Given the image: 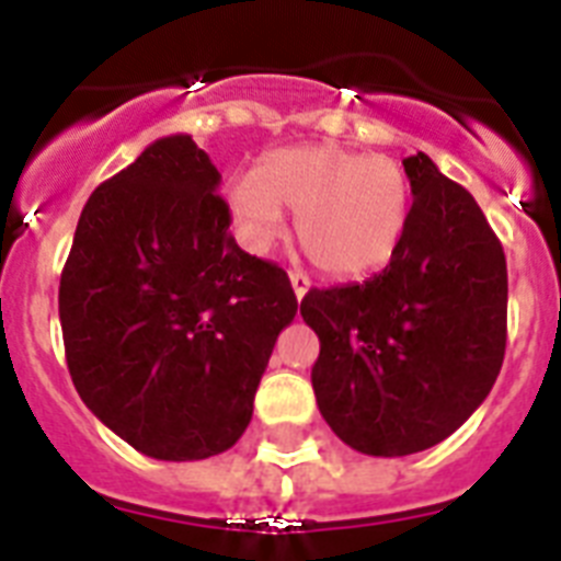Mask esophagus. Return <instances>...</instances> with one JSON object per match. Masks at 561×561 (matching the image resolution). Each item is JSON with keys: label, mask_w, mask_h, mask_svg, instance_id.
Instances as JSON below:
<instances>
[{"label": "esophagus", "mask_w": 561, "mask_h": 561, "mask_svg": "<svg viewBox=\"0 0 561 561\" xmlns=\"http://www.w3.org/2000/svg\"><path fill=\"white\" fill-rule=\"evenodd\" d=\"M289 280H293L295 298L301 301L304 295H307V289H310V277L304 275V272H298V268H293V272H289Z\"/></svg>", "instance_id": "34e87169"}]
</instances>
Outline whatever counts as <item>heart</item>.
Listing matches in <instances>:
<instances>
[{"mask_svg":"<svg viewBox=\"0 0 561 561\" xmlns=\"http://www.w3.org/2000/svg\"><path fill=\"white\" fill-rule=\"evenodd\" d=\"M225 202L242 242L266 251L295 210L307 257L333 277L383 266L410 216V181L398 160L336 142H304L268 151L257 172L228 178Z\"/></svg>","mask_w":561,"mask_h":561,"instance_id":"1","label":"heart"}]
</instances>
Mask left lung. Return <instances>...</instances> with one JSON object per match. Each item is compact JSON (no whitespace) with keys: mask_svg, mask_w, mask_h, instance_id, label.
<instances>
[{"mask_svg":"<svg viewBox=\"0 0 561 561\" xmlns=\"http://www.w3.org/2000/svg\"><path fill=\"white\" fill-rule=\"evenodd\" d=\"M392 260L363 284L310 289L312 392L336 436L368 457L438 445L485 401L506 354V257L466 186L419 151Z\"/></svg>","mask_w":561,"mask_h":561,"instance_id":"8db88e82","label":"left lung"}]
</instances>
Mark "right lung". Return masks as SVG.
<instances>
[{
  "label": "right lung",
  "mask_w": 561,
  "mask_h": 561,
  "mask_svg": "<svg viewBox=\"0 0 561 561\" xmlns=\"http://www.w3.org/2000/svg\"><path fill=\"white\" fill-rule=\"evenodd\" d=\"M221 175L186 134L154 140L87 198L58 312L81 401L169 462L237 445L298 298L237 245Z\"/></svg>",
  "instance_id": "add662e5"
}]
</instances>
